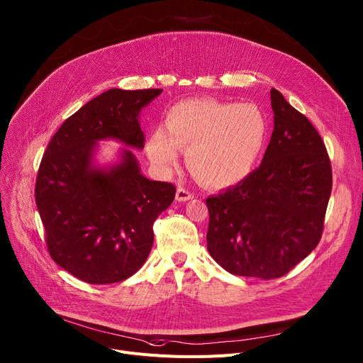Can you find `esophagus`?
Returning <instances> with one entry per match:
<instances>
[{"label":"esophagus","mask_w":363,"mask_h":363,"mask_svg":"<svg viewBox=\"0 0 363 363\" xmlns=\"http://www.w3.org/2000/svg\"><path fill=\"white\" fill-rule=\"evenodd\" d=\"M194 197V194L193 193H189L188 189H185V188H178L177 189V200L178 201H188V200H191Z\"/></svg>","instance_id":"esophagus-1"}]
</instances>
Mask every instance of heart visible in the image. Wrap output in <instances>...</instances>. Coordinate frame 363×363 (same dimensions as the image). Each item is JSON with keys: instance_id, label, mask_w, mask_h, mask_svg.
Returning <instances> with one entry per match:
<instances>
[{"instance_id": "obj_1", "label": "heart", "mask_w": 363, "mask_h": 363, "mask_svg": "<svg viewBox=\"0 0 363 363\" xmlns=\"http://www.w3.org/2000/svg\"><path fill=\"white\" fill-rule=\"evenodd\" d=\"M268 137L263 111L250 103L185 100L172 107L166 130L159 128L147 144L150 160L166 172L177 166L178 148L206 186L226 188L252 174Z\"/></svg>"}]
</instances>
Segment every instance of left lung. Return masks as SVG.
Segmentation results:
<instances>
[{
  "label": "left lung",
  "instance_id": "1",
  "mask_svg": "<svg viewBox=\"0 0 363 363\" xmlns=\"http://www.w3.org/2000/svg\"><path fill=\"white\" fill-rule=\"evenodd\" d=\"M274 130L260 166L206 200L207 250L233 275L289 274L318 245L333 188L320 135L282 94L271 89Z\"/></svg>",
  "mask_w": 363,
  "mask_h": 363
}]
</instances>
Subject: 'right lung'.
Here are the masks:
<instances>
[{"label":"right lung","instance_id":"obj_1","mask_svg":"<svg viewBox=\"0 0 363 363\" xmlns=\"http://www.w3.org/2000/svg\"><path fill=\"white\" fill-rule=\"evenodd\" d=\"M162 91L103 92L65 121L44 152L35 201L50 256L88 284L135 274L152 247V223L175 199V185L147 179L128 148L111 166L92 162L101 140L144 148L140 111Z\"/></svg>","mask_w":363,"mask_h":363}]
</instances>
